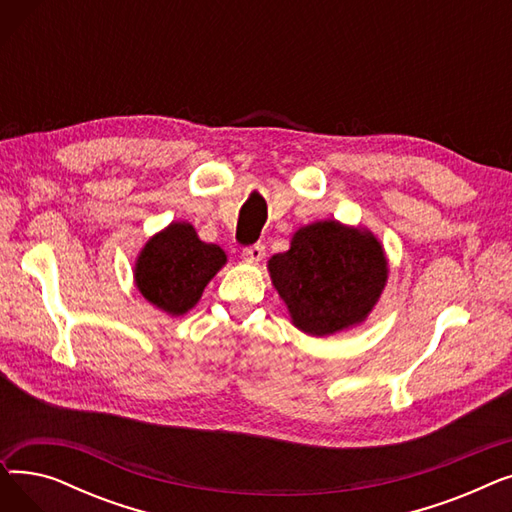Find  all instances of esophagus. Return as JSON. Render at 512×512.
Segmentation results:
<instances>
[{
    "mask_svg": "<svg viewBox=\"0 0 512 512\" xmlns=\"http://www.w3.org/2000/svg\"><path fill=\"white\" fill-rule=\"evenodd\" d=\"M263 255H265V245H263V242H255V245H249V247L242 249V257L251 259V261H259Z\"/></svg>",
    "mask_w": 512,
    "mask_h": 512,
    "instance_id": "obj_1",
    "label": "esophagus"
}]
</instances>
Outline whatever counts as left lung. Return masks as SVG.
<instances>
[{
    "instance_id": "left-lung-1",
    "label": "left lung",
    "mask_w": 512,
    "mask_h": 512,
    "mask_svg": "<svg viewBox=\"0 0 512 512\" xmlns=\"http://www.w3.org/2000/svg\"><path fill=\"white\" fill-rule=\"evenodd\" d=\"M267 267L294 326L313 336L363 321L388 278L380 242L332 220L301 228Z\"/></svg>"
}]
</instances>
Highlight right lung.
I'll return each mask as SVG.
<instances>
[{
    "mask_svg": "<svg viewBox=\"0 0 512 512\" xmlns=\"http://www.w3.org/2000/svg\"><path fill=\"white\" fill-rule=\"evenodd\" d=\"M226 263L218 245L199 240L191 224H170L153 236L134 267L143 297L170 315H182L203 294L209 280Z\"/></svg>",
    "mask_w": 512,
    "mask_h": 512,
    "instance_id": "obj_1",
    "label": "right lung"
}]
</instances>
